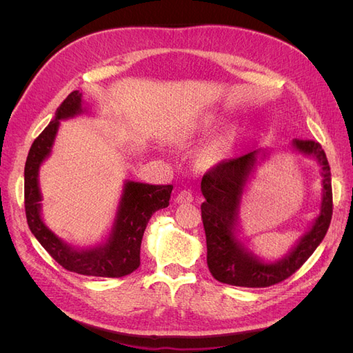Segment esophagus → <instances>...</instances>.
I'll return each instance as SVG.
<instances>
[{
	"mask_svg": "<svg viewBox=\"0 0 353 353\" xmlns=\"http://www.w3.org/2000/svg\"><path fill=\"white\" fill-rule=\"evenodd\" d=\"M176 203H190L193 201V193L190 190H181L175 197Z\"/></svg>",
	"mask_w": 353,
	"mask_h": 353,
	"instance_id": "1",
	"label": "esophagus"
}]
</instances>
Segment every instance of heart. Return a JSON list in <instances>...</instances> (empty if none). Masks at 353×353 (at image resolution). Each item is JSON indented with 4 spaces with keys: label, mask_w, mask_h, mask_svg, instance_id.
<instances>
[{
    "label": "heart",
    "mask_w": 353,
    "mask_h": 353,
    "mask_svg": "<svg viewBox=\"0 0 353 353\" xmlns=\"http://www.w3.org/2000/svg\"><path fill=\"white\" fill-rule=\"evenodd\" d=\"M218 123L215 122V119H209L206 122V128H209V130H213V128H216ZM227 143L225 141H221L218 144L213 145L210 150L205 154V157H203V160H205L206 163H212V162H216V160L222 159L223 156L227 154Z\"/></svg>",
    "instance_id": "obj_1"
}]
</instances>
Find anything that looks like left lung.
Masks as SVG:
<instances>
[{"mask_svg":"<svg viewBox=\"0 0 353 353\" xmlns=\"http://www.w3.org/2000/svg\"><path fill=\"white\" fill-rule=\"evenodd\" d=\"M297 152L312 154L323 170L321 212L306 236L293 252L280 262L263 263L245 250L234 236L237 225L239 203L259 150L240 157L223 159L206 170L201 178V219L206 232L208 266L213 279L239 287H270L292 276L309 259L325 237L333 215V190L327 156L321 144L314 140H296Z\"/></svg>","mask_w":353,"mask_h":353,"instance_id":"left-lung-1","label":"left lung"}]
</instances>
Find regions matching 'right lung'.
Instances as JSON below:
<instances>
[{"instance_id":"right-lung-1","label":"right lung","mask_w":353,"mask_h":353,"mask_svg":"<svg viewBox=\"0 0 353 353\" xmlns=\"http://www.w3.org/2000/svg\"><path fill=\"white\" fill-rule=\"evenodd\" d=\"M79 91L70 92L51 121L35 141L32 143L25 165V212L28 225L52 259L63 268L90 276L122 279L140 266L141 241L148 221L159 210L168 208L174 185H150L141 183L125 184L123 196L109 240L99 249L74 250L52 234L41 219L38 187V169L52 147L59 130V119L81 113Z\"/></svg>"}]
</instances>
